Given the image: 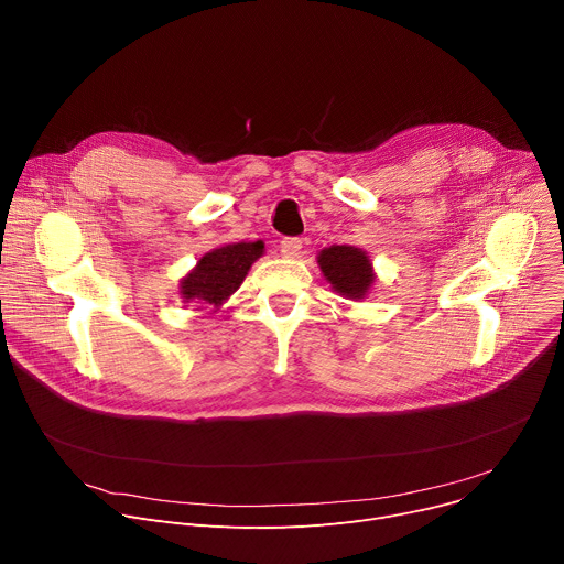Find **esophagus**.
Segmentation results:
<instances>
[{
    "label": "esophagus",
    "mask_w": 564,
    "mask_h": 564,
    "mask_svg": "<svg viewBox=\"0 0 564 564\" xmlns=\"http://www.w3.org/2000/svg\"><path fill=\"white\" fill-rule=\"evenodd\" d=\"M300 250H302V239L300 237H286V239L280 241V252L286 259L300 257Z\"/></svg>",
    "instance_id": "esophagus-1"
}]
</instances>
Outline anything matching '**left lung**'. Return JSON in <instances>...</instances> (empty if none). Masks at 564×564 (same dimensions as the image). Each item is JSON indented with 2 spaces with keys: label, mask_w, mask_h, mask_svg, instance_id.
Returning <instances> with one entry per match:
<instances>
[{
  "label": "left lung",
  "mask_w": 564,
  "mask_h": 564,
  "mask_svg": "<svg viewBox=\"0 0 564 564\" xmlns=\"http://www.w3.org/2000/svg\"><path fill=\"white\" fill-rule=\"evenodd\" d=\"M318 267L332 289L350 300H361L375 282L370 257L355 246H332L321 250Z\"/></svg>",
  "instance_id": "left-lung-1"
}]
</instances>
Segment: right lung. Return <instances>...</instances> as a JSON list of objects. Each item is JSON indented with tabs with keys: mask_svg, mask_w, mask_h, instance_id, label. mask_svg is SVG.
<instances>
[{
	"mask_svg": "<svg viewBox=\"0 0 564 564\" xmlns=\"http://www.w3.org/2000/svg\"><path fill=\"white\" fill-rule=\"evenodd\" d=\"M264 254V241L228 243L205 252L198 264L181 280L185 302H200L205 307L219 310L241 286L254 259Z\"/></svg>",
	"mask_w": 564,
	"mask_h": 564,
	"instance_id": "right-lung-1",
	"label": "right lung"
}]
</instances>
